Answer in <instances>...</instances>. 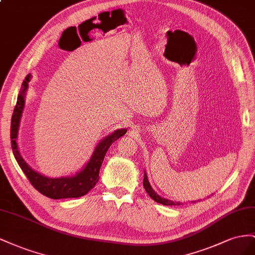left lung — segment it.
Masks as SVG:
<instances>
[{
    "instance_id": "1",
    "label": "left lung",
    "mask_w": 255,
    "mask_h": 255,
    "mask_svg": "<svg viewBox=\"0 0 255 255\" xmlns=\"http://www.w3.org/2000/svg\"><path fill=\"white\" fill-rule=\"evenodd\" d=\"M143 186H144V188H145V190H146V192L148 193V195H149L150 198H151L152 200H154L155 202L160 203V204H162V205H168V206H169V205H170V206H172V205H180V203H178V202H173V201H170V200H168V199L161 198V196L158 195L154 190H152V188H151V186H150V184H149V181H148V179H147L146 173H144ZM193 203H195V201H194Z\"/></svg>"
}]
</instances>
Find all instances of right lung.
I'll return each mask as SVG.
<instances>
[{
  "mask_svg": "<svg viewBox=\"0 0 255 255\" xmlns=\"http://www.w3.org/2000/svg\"><path fill=\"white\" fill-rule=\"evenodd\" d=\"M31 81V74L27 75L22 83L17 105L14 107V110L11 116V126H10V140H11V148L13 156L16 158L18 164L21 170L26 175L27 179L36 190L39 191L41 194L48 196L50 199L59 200V199H68V198H80L85 195L91 189L96 186L99 179V170L104 162L106 152L111 146L112 143L115 142L121 136L127 132V129H118L113 133L101 140L94 150L90 161L86 163L84 169L77 173L75 176L69 177H60V178H51L43 176L38 172L34 171L28 165L24 159L21 157L18 150L17 137H18V129L21 115L24 107V96L28 87V82Z\"/></svg>",
  "mask_w": 255,
  "mask_h": 255,
  "instance_id": "obj_1",
  "label": "right lung"
}]
</instances>
